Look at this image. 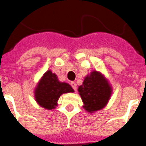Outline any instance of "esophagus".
Instances as JSON below:
<instances>
[{"label": "esophagus", "mask_w": 146, "mask_h": 146, "mask_svg": "<svg viewBox=\"0 0 146 146\" xmlns=\"http://www.w3.org/2000/svg\"><path fill=\"white\" fill-rule=\"evenodd\" d=\"M70 85H71V86L73 87V89L75 90V91H76V84L75 82H70Z\"/></svg>", "instance_id": "obj_1"}]
</instances>
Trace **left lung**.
<instances>
[{"instance_id":"obj_1","label":"left lung","mask_w":146,"mask_h":146,"mask_svg":"<svg viewBox=\"0 0 146 146\" xmlns=\"http://www.w3.org/2000/svg\"><path fill=\"white\" fill-rule=\"evenodd\" d=\"M78 92L83 102V108L90 113L102 110L108 103L113 88L105 76L92 70L84 78Z\"/></svg>"}]
</instances>
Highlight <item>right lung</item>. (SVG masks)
Returning <instances> with one entry per match:
<instances>
[{
  "label": "right lung",
  "mask_w": 146,
  "mask_h": 146,
  "mask_svg": "<svg viewBox=\"0 0 146 146\" xmlns=\"http://www.w3.org/2000/svg\"><path fill=\"white\" fill-rule=\"evenodd\" d=\"M70 92H74L70 85L59 81L57 76L48 70L38 82L34 90V97L39 106L47 110H52L57 106L60 96Z\"/></svg>",
  "instance_id": "1"
}]
</instances>
